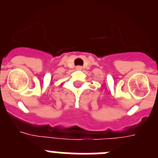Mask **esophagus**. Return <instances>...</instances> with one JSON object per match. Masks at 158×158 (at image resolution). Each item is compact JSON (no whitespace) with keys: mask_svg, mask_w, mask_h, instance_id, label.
I'll return each mask as SVG.
<instances>
[{"mask_svg":"<svg viewBox=\"0 0 158 158\" xmlns=\"http://www.w3.org/2000/svg\"><path fill=\"white\" fill-rule=\"evenodd\" d=\"M76 69H77V70H81L82 67L80 66V65H78V66L76 67Z\"/></svg>","mask_w":158,"mask_h":158,"instance_id":"1","label":"esophagus"}]
</instances>
